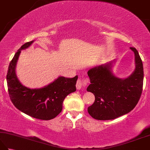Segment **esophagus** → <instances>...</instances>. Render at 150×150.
I'll return each mask as SVG.
<instances>
[{"label": "esophagus", "instance_id": "esophagus-1", "mask_svg": "<svg viewBox=\"0 0 150 150\" xmlns=\"http://www.w3.org/2000/svg\"><path fill=\"white\" fill-rule=\"evenodd\" d=\"M82 86H84V84L83 82V79H79L78 81L77 82V90H80V89H81Z\"/></svg>", "mask_w": 150, "mask_h": 150}]
</instances>
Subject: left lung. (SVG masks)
Listing matches in <instances>:
<instances>
[{
	"label": "left lung",
	"instance_id": "1",
	"mask_svg": "<svg viewBox=\"0 0 150 150\" xmlns=\"http://www.w3.org/2000/svg\"><path fill=\"white\" fill-rule=\"evenodd\" d=\"M135 54V69L128 78L116 77L112 72L113 62L88 70L90 84L87 91L95 95V102L88 108L95 119H115L129 113L141 96L144 79L142 62L138 51L130 47Z\"/></svg>",
	"mask_w": 150,
	"mask_h": 150
}]
</instances>
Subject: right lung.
<instances>
[{
	"label": "right lung",
	"mask_w": 150,
	"mask_h": 150,
	"mask_svg": "<svg viewBox=\"0 0 150 150\" xmlns=\"http://www.w3.org/2000/svg\"><path fill=\"white\" fill-rule=\"evenodd\" d=\"M33 42V40L23 44L9 63L6 76L9 96L14 106L22 112L35 119L48 120L61 112L66 97L76 91L78 76L59 77L39 89H30L22 85L16 75L15 67L21 50L28 48Z\"/></svg>",
	"instance_id": "1"
}]
</instances>
